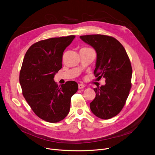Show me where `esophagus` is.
I'll list each match as a JSON object with an SVG mask.
<instances>
[{"mask_svg": "<svg viewBox=\"0 0 155 155\" xmlns=\"http://www.w3.org/2000/svg\"><path fill=\"white\" fill-rule=\"evenodd\" d=\"M84 87H85V85L83 84H78V89H83Z\"/></svg>", "mask_w": 155, "mask_h": 155, "instance_id": "34e87169", "label": "esophagus"}]
</instances>
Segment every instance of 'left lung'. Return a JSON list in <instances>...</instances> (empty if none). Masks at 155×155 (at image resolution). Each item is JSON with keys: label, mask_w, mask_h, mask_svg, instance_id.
I'll return each instance as SVG.
<instances>
[{"label": "left lung", "mask_w": 155, "mask_h": 155, "mask_svg": "<svg viewBox=\"0 0 155 155\" xmlns=\"http://www.w3.org/2000/svg\"><path fill=\"white\" fill-rule=\"evenodd\" d=\"M80 38L96 52L95 77L106 79L105 85L94 88L96 94L90 103L91 110L100 119H110L122 109L132 87L129 56L120 42L112 36L89 35Z\"/></svg>", "instance_id": "1"}]
</instances>
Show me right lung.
Wrapping results in <instances>:
<instances>
[{
	"label": "right lung",
	"mask_w": 155,
	"mask_h": 155,
	"mask_svg": "<svg viewBox=\"0 0 155 155\" xmlns=\"http://www.w3.org/2000/svg\"><path fill=\"white\" fill-rule=\"evenodd\" d=\"M74 35L39 41L26 51L20 72L22 93L35 114L55 123L68 114L78 84L68 81L58 87L54 75L62 67L63 52Z\"/></svg>",
	"instance_id": "right-lung-1"
}]
</instances>
